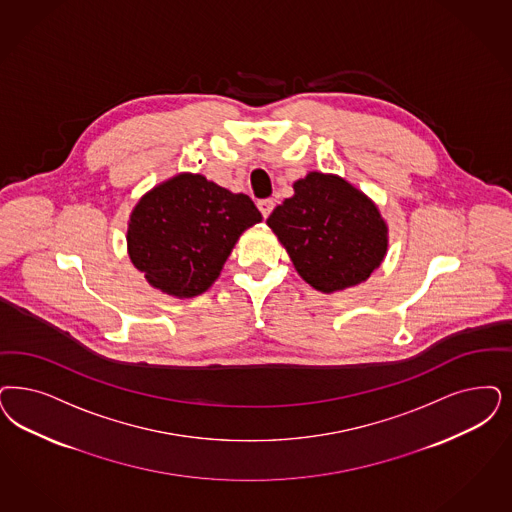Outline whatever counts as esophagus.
Masks as SVG:
<instances>
[{
	"mask_svg": "<svg viewBox=\"0 0 512 512\" xmlns=\"http://www.w3.org/2000/svg\"><path fill=\"white\" fill-rule=\"evenodd\" d=\"M274 200H270V198H265V200H259L257 202V208H259V212L263 213V217H268L270 213H272V210H274Z\"/></svg>",
	"mask_w": 512,
	"mask_h": 512,
	"instance_id": "obj_1",
	"label": "esophagus"
}]
</instances>
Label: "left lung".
I'll list each match as a JSON object with an SVG mask.
<instances>
[{"instance_id":"8db88e82","label":"left lung","mask_w":512,"mask_h":512,"mask_svg":"<svg viewBox=\"0 0 512 512\" xmlns=\"http://www.w3.org/2000/svg\"><path fill=\"white\" fill-rule=\"evenodd\" d=\"M266 225L300 278L321 293L367 282L388 251V225L367 194L342 177L310 172Z\"/></svg>"}]
</instances>
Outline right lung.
<instances>
[{
	"instance_id": "add662e5",
	"label": "right lung",
	"mask_w": 512,
	"mask_h": 512,
	"mask_svg": "<svg viewBox=\"0 0 512 512\" xmlns=\"http://www.w3.org/2000/svg\"><path fill=\"white\" fill-rule=\"evenodd\" d=\"M261 221L247 194L200 174H177L143 194L130 213L128 255L155 289L191 299L212 287L240 234Z\"/></svg>"
}]
</instances>
